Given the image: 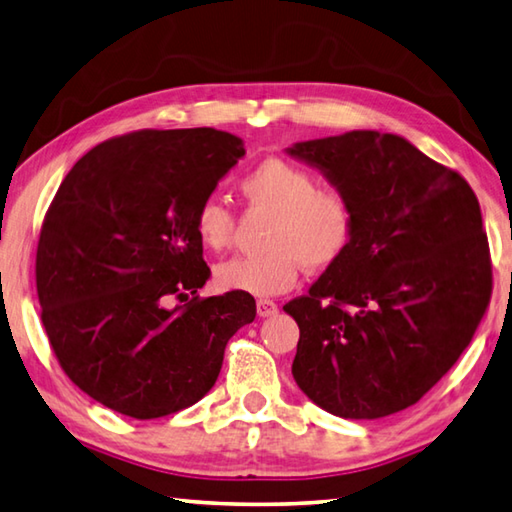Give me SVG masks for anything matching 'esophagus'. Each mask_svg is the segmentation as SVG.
<instances>
[{"instance_id": "obj_1", "label": "esophagus", "mask_w": 512, "mask_h": 512, "mask_svg": "<svg viewBox=\"0 0 512 512\" xmlns=\"http://www.w3.org/2000/svg\"><path fill=\"white\" fill-rule=\"evenodd\" d=\"M277 313V304L273 299H257V315L259 317H270Z\"/></svg>"}]
</instances>
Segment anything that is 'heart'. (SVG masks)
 Returning a JSON list of instances; mask_svg holds the SVG:
<instances>
[{"instance_id":"b5f03b06","label":"heart","mask_w":512,"mask_h":512,"mask_svg":"<svg viewBox=\"0 0 512 512\" xmlns=\"http://www.w3.org/2000/svg\"><path fill=\"white\" fill-rule=\"evenodd\" d=\"M248 210L268 213L264 253L235 255L215 268V284L230 293L270 297L297 284L306 266L326 273L355 242L357 206L344 186L319 182L313 170L284 157H266L239 179ZM235 213L215 197L195 210V235L208 250H224L235 235Z\"/></svg>"}]
</instances>
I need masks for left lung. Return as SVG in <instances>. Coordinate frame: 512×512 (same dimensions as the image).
I'll use <instances>...</instances> for the list:
<instances>
[{"label": "left lung", "instance_id": "obj_1", "mask_svg": "<svg viewBox=\"0 0 512 512\" xmlns=\"http://www.w3.org/2000/svg\"><path fill=\"white\" fill-rule=\"evenodd\" d=\"M355 199L348 255L284 310L293 377L328 413L377 419L417 404L473 339L493 293L477 195L404 137L353 130L288 148Z\"/></svg>", "mask_w": 512, "mask_h": 512}]
</instances>
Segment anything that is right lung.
Masks as SVG:
<instances>
[{"label": "right lung", "mask_w": 512, "mask_h": 512, "mask_svg": "<svg viewBox=\"0 0 512 512\" xmlns=\"http://www.w3.org/2000/svg\"><path fill=\"white\" fill-rule=\"evenodd\" d=\"M244 153L215 128L110 137L46 210L35 282L50 348L70 382L115 413L155 419L199 402L228 339L255 319L253 295H197L210 268L195 210ZM173 298L183 306L168 309Z\"/></svg>", "instance_id": "right-lung-1"}]
</instances>
